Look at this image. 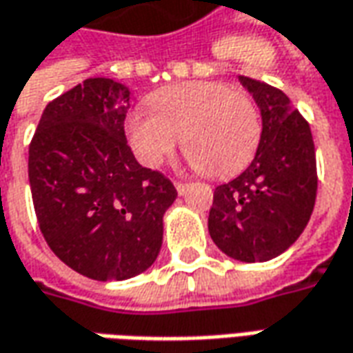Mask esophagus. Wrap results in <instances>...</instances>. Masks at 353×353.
I'll list each match as a JSON object with an SVG mask.
<instances>
[{
    "mask_svg": "<svg viewBox=\"0 0 353 353\" xmlns=\"http://www.w3.org/2000/svg\"><path fill=\"white\" fill-rule=\"evenodd\" d=\"M176 189H177V193H179V194H185V191L189 189V185L183 183V181H176Z\"/></svg>",
    "mask_w": 353,
    "mask_h": 353,
    "instance_id": "esophagus-1",
    "label": "esophagus"
}]
</instances>
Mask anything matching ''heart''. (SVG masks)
Here are the masks:
<instances>
[{"label":"heart","instance_id":"heart-1","mask_svg":"<svg viewBox=\"0 0 353 353\" xmlns=\"http://www.w3.org/2000/svg\"><path fill=\"white\" fill-rule=\"evenodd\" d=\"M152 110L137 108L125 135L137 160L157 168L176 149L179 135L193 166L212 177L236 174L250 162L262 124L254 99L221 82H181L149 97Z\"/></svg>","mask_w":353,"mask_h":353}]
</instances>
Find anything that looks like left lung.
Returning a JSON list of instances; mask_svg holds the SVG:
<instances>
[{
  "label": "left lung",
  "instance_id": "left-lung-1",
  "mask_svg": "<svg viewBox=\"0 0 353 353\" xmlns=\"http://www.w3.org/2000/svg\"><path fill=\"white\" fill-rule=\"evenodd\" d=\"M262 114L250 166L214 191L208 231L219 250L239 262H268L302 235L317 194L310 124L270 83L239 76Z\"/></svg>",
  "mask_w": 353,
  "mask_h": 353
}]
</instances>
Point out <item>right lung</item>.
<instances>
[{
	"instance_id": "1",
	"label": "right lung",
	"mask_w": 353,
	"mask_h": 353,
	"mask_svg": "<svg viewBox=\"0 0 353 353\" xmlns=\"http://www.w3.org/2000/svg\"><path fill=\"white\" fill-rule=\"evenodd\" d=\"M128 108L124 83L88 78L49 103L28 149L43 239L61 262L95 281L151 268L177 196L168 177L135 160L124 134Z\"/></svg>"
}]
</instances>
